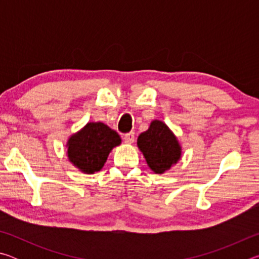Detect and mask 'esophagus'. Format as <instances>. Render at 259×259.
<instances>
[{"label": "esophagus", "instance_id": "34e87169", "mask_svg": "<svg viewBox=\"0 0 259 259\" xmlns=\"http://www.w3.org/2000/svg\"><path fill=\"white\" fill-rule=\"evenodd\" d=\"M123 140H124V143H126V144L134 143V140H135V133H128V134H125V135L123 136Z\"/></svg>", "mask_w": 259, "mask_h": 259}]
</instances>
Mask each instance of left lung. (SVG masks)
<instances>
[{
	"label": "left lung",
	"instance_id": "left-lung-1",
	"mask_svg": "<svg viewBox=\"0 0 259 259\" xmlns=\"http://www.w3.org/2000/svg\"><path fill=\"white\" fill-rule=\"evenodd\" d=\"M139 150L155 174H163L181 159V146L177 138L163 122L153 121L150 129L139 135Z\"/></svg>",
	"mask_w": 259,
	"mask_h": 259
}]
</instances>
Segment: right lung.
Masks as SVG:
<instances>
[{"label":"right lung","instance_id":"add662e5","mask_svg":"<svg viewBox=\"0 0 259 259\" xmlns=\"http://www.w3.org/2000/svg\"><path fill=\"white\" fill-rule=\"evenodd\" d=\"M121 144L116 131L102 122L88 123L68 140V159L83 172L99 171L113 147Z\"/></svg>","mask_w":259,"mask_h":259}]
</instances>
